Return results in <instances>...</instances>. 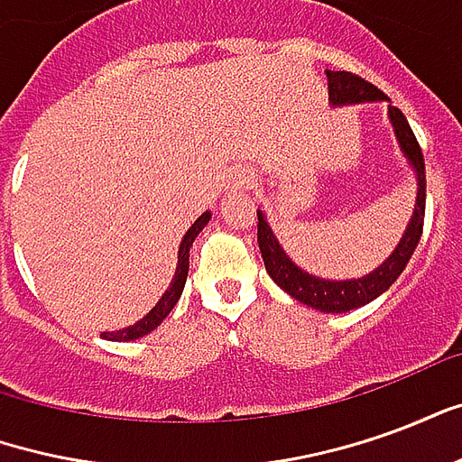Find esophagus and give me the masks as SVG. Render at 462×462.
I'll return each instance as SVG.
<instances>
[{"label":"esophagus","mask_w":462,"mask_h":462,"mask_svg":"<svg viewBox=\"0 0 462 462\" xmlns=\"http://www.w3.org/2000/svg\"><path fill=\"white\" fill-rule=\"evenodd\" d=\"M254 185V178L250 172H237V180H235V188H252Z\"/></svg>","instance_id":"obj_1"}]
</instances>
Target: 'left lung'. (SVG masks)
<instances>
[{
  "instance_id": "1",
  "label": "left lung",
  "mask_w": 462,
  "mask_h": 462,
  "mask_svg": "<svg viewBox=\"0 0 462 462\" xmlns=\"http://www.w3.org/2000/svg\"><path fill=\"white\" fill-rule=\"evenodd\" d=\"M327 81H329L331 106L388 101L383 91H378L376 86L358 79V76L348 74V71H327ZM388 121H391L393 133H396L398 148H401L403 158H406L411 171L416 175L418 192L413 215H411L406 230L398 240L396 250L391 252L376 270L358 277V280H324V277L310 274V272H304L300 264H294L290 260V254L284 252L277 235L272 232L264 210H257V220H260L257 222V242H260L264 267L270 272L274 284H280L290 297L307 304L311 310H319L324 314H344V311L358 310L368 301H374L401 277V272L406 270L411 254L416 252L420 232H423V215H426V162H423V152H420L416 135L408 125L406 116L401 114L396 106H391V101H388Z\"/></svg>"
}]
</instances>
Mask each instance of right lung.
Here are the masks:
<instances>
[{
	"label": "right lung",
	"instance_id": "obj_1",
	"mask_svg": "<svg viewBox=\"0 0 462 462\" xmlns=\"http://www.w3.org/2000/svg\"><path fill=\"white\" fill-rule=\"evenodd\" d=\"M212 212H202L198 220L192 222L190 230L182 235L180 240V247H178V267H175V277H172L171 287L165 290V294H162L161 300H158V304L152 307L145 317H143L141 321H135V324H131V327H125V329H116V331H104L101 334V339L106 341H135L141 339V337H145V334H151L152 329H158L161 327V321L168 317L172 311V307L178 304V300H180L182 294V287H185V280H188V267H190V247L192 242H195V237L200 235L202 227L210 222Z\"/></svg>",
	"mask_w": 462,
	"mask_h": 462
}]
</instances>
